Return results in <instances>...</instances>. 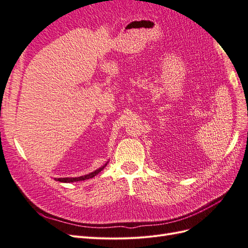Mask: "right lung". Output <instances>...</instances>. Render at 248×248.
<instances>
[{"label": "right lung", "instance_id": "right-lung-1", "mask_svg": "<svg viewBox=\"0 0 248 248\" xmlns=\"http://www.w3.org/2000/svg\"><path fill=\"white\" fill-rule=\"evenodd\" d=\"M106 166H107V163H106L104 166H102L101 168L96 169V170H94L93 172H90V173H88V174H85V175L79 176V178H59V179H55V180L58 181V182H62V183H73V182L85 181V180H88V179L93 178V176H95L98 172H101Z\"/></svg>", "mask_w": 248, "mask_h": 248}]
</instances>
